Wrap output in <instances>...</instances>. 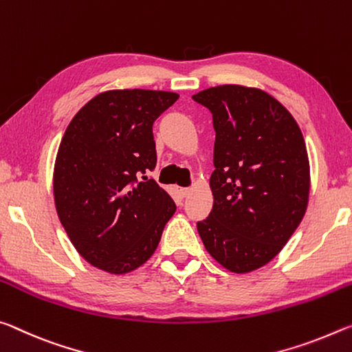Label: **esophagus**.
<instances>
[{
  "label": "esophagus",
  "instance_id": "34e87169",
  "mask_svg": "<svg viewBox=\"0 0 352 352\" xmlns=\"http://www.w3.org/2000/svg\"><path fill=\"white\" fill-rule=\"evenodd\" d=\"M179 193H181V197L186 198V197H188L190 193H192V188H188V187H181V188H179Z\"/></svg>",
  "mask_w": 352,
  "mask_h": 352
}]
</instances>
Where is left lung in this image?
I'll use <instances>...</instances> for the list:
<instances>
[{"label": "left lung", "mask_w": 352, "mask_h": 352, "mask_svg": "<svg viewBox=\"0 0 352 352\" xmlns=\"http://www.w3.org/2000/svg\"><path fill=\"white\" fill-rule=\"evenodd\" d=\"M212 112L214 207L197 224L207 252L245 274L279 254L306 214L310 165L296 120L267 91L224 84L192 96Z\"/></svg>", "instance_id": "1"}]
</instances>
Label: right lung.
<instances>
[{"mask_svg": "<svg viewBox=\"0 0 352 352\" xmlns=\"http://www.w3.org/2000/svg\"><path fill=\"white\" fill-rule=\"evenodd\" d=\"M179 95L107 90L79 109L57 149V215L90 265L126 274L154 254L176 204L148 171L155 166L153 123Z\"/></svg>", "mask_w": 352, "mask_h": 352, "instance_id": "right-lung-1", "label": "right lung"}]
</instances>
